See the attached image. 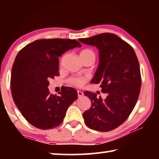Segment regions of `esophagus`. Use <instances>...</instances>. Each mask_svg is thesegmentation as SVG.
Here are the masks:
<instances>
[{
  "label": "esophagus",
  "instance_id": "obj_1",
  "mask_svg": "<svg viewBox=\"0 0 159 159\" xmlns=\"http://www.w3.org/2000/svg\"><path fill=\"white\" fill-rule=\"evenodd\" d=\"M78 97H79V98H82V97L83 96V92H81V91H78Z\"/></svg>",
  "mask_w": 159,
  "mask_h": 159
}]
</instances>
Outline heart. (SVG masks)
<instances>
[{"instance_id": "1", "label": "heart", "mask_w": 159, "mask_h": 159, "mask_svg": "<svg viewBox=\"0 0 159 159\" xmlns=\"http://www.w3.org/2000/svg\"><path fill=\"white\" fill-rule=\"evenodd\" d=\"M82 54H94L92 50H83L80 52V55H82ZM86 80L87 79L85 78H78V77H75V78H71V79L69 80V81L72 84L78 86V87H81L83 85L85 84Z\"/></svg>"}]
</instances>
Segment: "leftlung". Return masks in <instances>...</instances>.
I'll return each instance as SVG.
<instances>
[{"label":"left lung","mask_w":159,"mask_h":159,"mask_svg":"<svg viewBox=\"0 0 159 159\" xmlns=\"http://www.w3.org/2000/svg\"><path fill=\"white\" fill-rule=\"evenodd\" d=\"M79 41L99 50V65L91 83H100L102 92L107 94L102 99L94 93H84L91 101L90 108L83 114L85 123L95 130H112L127 119L138 101L141 88L138 57L130 45L113 34Z\"/></svg>","instance_id":"1"}]
</instances>
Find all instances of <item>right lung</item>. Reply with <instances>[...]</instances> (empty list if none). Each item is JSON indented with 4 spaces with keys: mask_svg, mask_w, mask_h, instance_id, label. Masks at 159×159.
Here are the masks:
<instances>
[{
    "mask_svg": "<svg viewBox=\"0 0 159 159\" xmlns=\"http://www.w3.org/2000/svg\"><path fill=\"white\" fill-rule=\"evenodd\" d=\"M81 47L72 39H41L18 52L12 68L11 93L15 104L27 121L47 130L63 121L68 107L78 98L77 91L66 87L60 95L50 93L49 80L59 75L58 57L67 50Z\"/></svg>",
    "mask_w": 159,
    "mask_h": 159,
    "instance_id": "obj_1",
    "label": "right lung"
}]
</instances>
